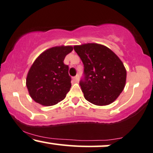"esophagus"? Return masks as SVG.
I'll list each match as a JSON object with an SVG mask.
<instances>
[{"label": "esophagus", "instance_id": "34e87169", "mask_svg": "<svg viewBox=\"0 0 153 153\" xmlns=\"http://www.w3.org/2000/svg\"><path fill=\"white\" fill-rule=\"evenodd\" d=\"M79 75L77 74L76 76H75L74 77V79L75 80V82H79Z\"/></svg>", "mask_w": 153, "mask_h": 153}]
</instances>
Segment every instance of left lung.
<instances>
[{
	"label": "left lung",
	"instance_id": "8db88e82",
	"mask_svg": "<svg viewBox=\"0 0 153 153\" xmlns=\"http://www.w3.org/2000/svg\"><path fill=\"white\" fill-rule=\"evenodd\" d=\"M84 64L79 84L84 98L95 105L112 103L123 91L127 71L119 57L107 46L98 44L74 46Z\"/></svg>",
	"mask_w": 153,
	"mask_h": 153
}]
</instances>
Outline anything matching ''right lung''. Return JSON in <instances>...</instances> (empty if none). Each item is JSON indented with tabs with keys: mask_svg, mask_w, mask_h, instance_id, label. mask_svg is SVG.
<instances>
[{
	"mask_svg": "<svg viewBox=\"0 0 153 153\" xmlns=\"http://www.w3.org/2000/svg\"><path fill=\"white\" fill-rule=\"evenodd\" d=\"M71 46H55L41 53L30 66L26 87L30 97L44 106L62 101L71 88L69 66L64 64L65 56L72 51Z\"/></svg>",
	"mask_w": 153,
	"mask_h": 153,
	"instance_id": "obj_1",
	"label": "right lung"
}]
</instances>
